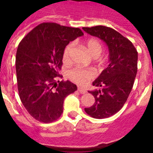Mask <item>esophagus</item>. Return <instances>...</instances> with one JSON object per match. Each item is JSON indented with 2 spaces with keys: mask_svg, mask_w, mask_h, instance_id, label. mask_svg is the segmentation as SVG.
<instances>
[{
  "mask_svg": "<svg viewBox=\"0 0 153 153\" xmlns=\"http://www.w3.org/2000/svg\"><path fill=\"white\" fill-rule=\"evenodd\" d=\"M78 91L80 93H82V94H84V93H86V90L85 89L81 88V87H78Z\"/></svg>",
  "mask_w": 153,
  "mask_h": 153,
  "instance_id": "esophagus-1",
  "label": "esophagus"
}]
</instances>
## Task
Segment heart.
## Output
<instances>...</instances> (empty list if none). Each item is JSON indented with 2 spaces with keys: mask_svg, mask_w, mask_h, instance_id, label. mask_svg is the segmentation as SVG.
<instances>
[{
  "mask_svg": "<svg viewBox=\"0 0 153 153\" xmlns=\"http://www.w3.org/2000/svg\"><path fill=\"white\" fill-rule=\"evenodd\" d=\"M86 51L93 57H98L101 54L102 47L101 44L97 39L90 38L86 42ZM73 48V44H69L65 47L63 52V60L67 63L70 59V53ZM67 76L73 82L77 84L84 86L95 76V72L91 69H82L79 67H74L67 73Z\"/></svg>",
  "mask_w": 153,
  "mask_h": 153,
  "instance_id": "obj_1",
  "label": "heart"
}]
</instances>
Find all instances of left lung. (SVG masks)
<instances>
[{
	"mask_svg": "<svg viewBox=\"0 0 153 153\" xmlns=\"http://www.w3.org/2000/svg\"><path fill=\"white\" fill-rule=\"evenodd\" d=\"M103 40L109 51V63L93 83L100 90L89 91L95 102L85 112L96 119L108 118L122 109L132 90L137 73L138 53L132 42L114 29L105 26L83 27Z\"/></svg>",
	"mask_w": 153,
	"mask_h": 153,
	"instance_id": "left-lung-1",
	"label": "left lung"
}]
</instances>
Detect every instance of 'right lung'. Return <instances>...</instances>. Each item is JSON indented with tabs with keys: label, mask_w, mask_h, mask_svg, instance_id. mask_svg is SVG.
<instances>
[{
	"label": "right lung",
	"mask_w": 153,
	"mask_h": 153,
	"mask_svg": "<svg viewBox=\"0 0 153 153\" xmlns=\"http://www.w3.org/2000/svg\"><path fill=\"white\" fill-rule=\"evenodd\" d=\"M83 33L79 28L42 23L24 36L16 54L19 97L23 105L39 122L48 123L60 118L63 100L77 87L60 81L65 47Z\"/></svg>",
	"instance_id": "obj_1"
}]
</instances>
